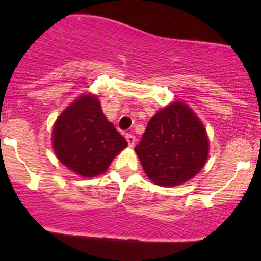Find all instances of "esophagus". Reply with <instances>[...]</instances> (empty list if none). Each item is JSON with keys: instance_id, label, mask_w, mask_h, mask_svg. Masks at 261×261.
Listing matches in <instances>:
<instances>
[{"instance_id": "34e87169", "label": "esophagus", "mask_w": 261, "mask_h": 261, "mask_svg": "<svg viewBox=\"0 0 261 261\" xmlns=\"http://www.w3.org/2000/svg\"><path fill=\"white\" fill-rule=\"evenodd\" d=\"M125 139H126V141H127L128 147H134L135 141H136V139H135L134 135L133 134H126V135H125Z\"/></svg>"}]
</instances>
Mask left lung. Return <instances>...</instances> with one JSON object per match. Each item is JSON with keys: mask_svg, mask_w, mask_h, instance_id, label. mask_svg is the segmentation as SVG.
<instances>
[{"mask_svg": "<svg viewBox=\"0 0 261 261\" xmlns=\"http://www.w3.org/2000/svg\"><path fill=\"white\" fill-rule=\"evenodd\" d=\"M147 176L161 187H175L194 178L208 157L202 122L181 101L161 109L135 147Z\"/></svg>", "mask_w": 261, "mask_h": 261, "instance_id": "obj_1", "label": "left lung"}]
</instances>
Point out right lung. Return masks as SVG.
I'll use <instances>...</instances> for the list:
<instances>
[{
    "label": "right lung",
    "mask_w": 261,
    "mask_h": 261,
    "mask_svg": "<svg viewBox=\"0 0 261 261\" xmlns=\"http://www.w3.org/2000/svg\"><path fill=\"white\" fill-rule=\"evenodd\" d=\"M126 140L108 121L97 95L82 94L60 114L53 128L56 157L81 176L103 174Z\"/></svg>",
    "instance_id": "obj_1"
}]
</instances>
